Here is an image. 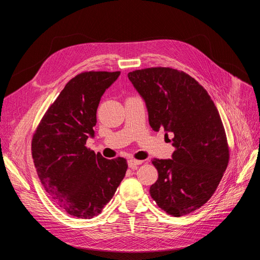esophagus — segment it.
<instances>
[{"label": "esophagus", "mask_w": 260, "mask_h": 260, "mask_svg": "<svg viewBox=\"0 0 260 260\" xmlns=\"http://www.w3.org/2000/svg\"><path fill=\"white\" fill-rule=\"evenodd\" d=\"M127 163H128V168H131V169H136V168H137V166H140V165H141L142 161H141V160H136V159H129V160L127 161Z\"/></svg>", "instance_id": "esophagus-1"}]
</instances>
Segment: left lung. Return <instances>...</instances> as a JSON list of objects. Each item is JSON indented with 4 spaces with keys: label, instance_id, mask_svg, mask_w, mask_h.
I'll return each instance as SVG.
<instances>
[{
    "label": "left lung",
    "instance_id": "obj_1",
    "mask_svg": "<svg viewBox=\"0 0 260 260\" xmlns=\"http://www.w3.org/2000/svg\"><path fill=\"white\" fill-rule=\"evenodd\" d=\"M127 77L145 101L151 127L174 134L172 159L152 161L158 179L149 194L169 215L192 213L215 193L229 163L218 109L208 91L181 71L151 67Z\"/></svg>",
    "mask_w": 260,
    "mask_h": 260
}]
</instances>
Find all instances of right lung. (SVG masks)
Returning a JSON list of instances; mask_svg holds the SVG:
<instances>
[{"label": "right lung", "mask_w": 260, "mask_h": 260, "mask_svg": "<svg viewBox=\"0 0 260 260\" xmlns=\"http://www.w3.org/2000/svg\"><path fill=\"white\" fill-rule=\"evenodd\" d=\"M120 72H85L65 85L34 134L39 179L57 206L82 219L99 215L124 178V158L105 159L86 147L102 94Z\"/></svg>", "instance_id": "add662e5"}]
</instances>
